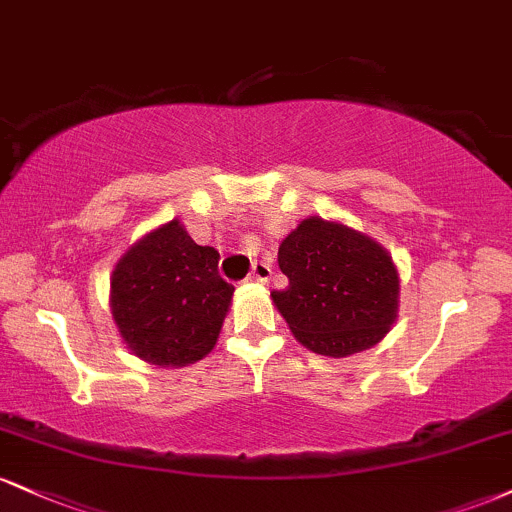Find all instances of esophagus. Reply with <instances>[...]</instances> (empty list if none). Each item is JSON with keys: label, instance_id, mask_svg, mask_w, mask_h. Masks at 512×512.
<instances>
[{"label": "esophagus", "instance_id": "1", "mask_svg": "<svg viewBox=\"0 0 512 512\" xmlns=\"http://www.w3.org/2000/svg\"><path fill=\"white\" fill-rule=\"evenodd\" d=\"M269 276H272V267H269L267 262H255V264H252V274H250V279L260 281V284H267Z\"/></svg>", "mask_w": 512, "mask_h": 512}]
</instances>
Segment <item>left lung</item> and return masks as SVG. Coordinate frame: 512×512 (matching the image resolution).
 <instances>
[{
    "label": "left lung",
    "mask_w": 512,
    "mask_h": 512,
    "mask_svg": "<svg viewBox=\"0 0 512 512\" xmlns=\"http://www.w3.org/2000/svg\"><path fill=\"white\" fill-rule=\"evenodd\" d=\"M289 276L272 301L313 354L346 358L383 342L399 310V272L375 238L342 221L308 216L281 240Z\"/></svg>",
    "instance_id": "1"
}]
</instances>
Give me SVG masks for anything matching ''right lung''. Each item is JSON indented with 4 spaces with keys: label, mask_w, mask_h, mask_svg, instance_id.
I'll list each match as a JSON object with an SVG mask.
<instances>
[{
    "label": "right lung",
    "mask_w": 512,
    "mask_h": 512,
    "mask_svg": "<svg viewBox=\"0 0 512 512\" xmlns=\"http://www.w3.org/2000/svg\"><path fill=\"white\" fill-rule=\"evenodd\" d=\"M233 291L219 276V252L197 245L173 219L117 260L110 313L134 356L158 368H182L216 346Z\"/></svg>",
    "instance_id": "add662e5"
}]
</instances>
